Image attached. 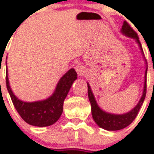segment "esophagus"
Returning a JSON list of instances; mask_svg holds the SVG:
<instances>
[{"label": "esophagus", "mask_w": 154, "mask_h": 154, "mask_svg": "<svg viewBox=\"0 0 154 154\" xmlns=\"http://www.w3.org/2000/svg\"><path fill=\"white\" fill-rule=\"evenodd\" d=\"M75 70L77 71V72L78 73V75L80 76H82L85 72V66H83L81 64H77L76 66H75Z\"/></svg>", "instance_id": "34e87169"}]
</instances>
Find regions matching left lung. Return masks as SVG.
I'll use <instances>...</instances> for the list:
<instances>
[{"instance_id": "left-lung-1", "label": "left lung", "mask_w": 154, "mask_h": 154, "mask_svg": "<svg viewBox=\"0 0 154 154\" xmlns=\"http://www.w3.org/2000/svg\"><path fill=\"white\" fill-rule=\"evenodd\" d=\"M122 32L125 36H128V37L136 39L137 42L138 43L139 46L141 47V49H142L137 33L134 31V29L126 21H125L123 25H122ZM146 74H147V69H146V80H145L143 94H142V97H141L140 101L134 109H132L130 112H127V113L122 115L111 114V113H108V112L102 111L98 107V105H97L96 101H95V98H94V94L91 91V89L88 85V96H89V101H90V104H91L92 116H93V118H94V120L98 126H100L102 129H106V130H119V129H122L127 127L134 122V120L136 118L137 115L139 110L141 109V105L143 104L144 100L146 98V88H147Z\"/></svg>"}]
</instances>
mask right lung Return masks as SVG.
Instances as JSON below:
<instances>
[{
  "label": "right lung",
  "mask_w": 154,
  "mask_h": 154,
  "mask_svg": "<svg viewBox=\"0 0 154 154\" xmlns=\"http://www.w3.org/2000/svg\"><path fill=\"white\" fill-rule=\"evenodd\" d=\"M77 76L74 69L69 70L59 81L53 96L45 101L36 102H25L17 99L10 89L7 72L6 86L14 107L26 123L38 127L49 126L60 118L64 101Z\"/></svg>",
  "instance_id": "obj_1"
}]
</instances>
